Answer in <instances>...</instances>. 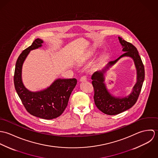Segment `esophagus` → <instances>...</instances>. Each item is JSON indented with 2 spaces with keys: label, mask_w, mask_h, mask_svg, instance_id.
<instances>
[{
  "label": "esophagus",
  "mask_w": 158,
  "mask_h": 158,
  "mask_svg": "<svg viewBox=\"0 0 158 158\" xmlns=\"http://www.w3.org/2000/svg\"><path fill=\"white\" fill-rule=\"evenodd\" d=\"M86 81H87V78H86V77H85V76L81 77V78H80V81H81V82Z\"/></svg>",
  "instance_id": "obj_1"
}]
</instances>
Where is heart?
Returning a JSON list of instances; mask_svg holds the SVG:
<instances>
[{
	"label": "heart",
	"mask_w": 158,
	"mask_h": 158,
	"mask_svg": "<svg viewBox=\"0 0 158 158\" xmlns=\"http://www.w3.org/2000/svg\"><path fill=\"white\" fill-rule=\"evenodd\" d=\"M87 57H88V56H87Z\"/></svg>",
	"instance_id": "b5f03b06"
}]
</instances>
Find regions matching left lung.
Listing matches in <instances>:
<instances>
[{
  "label": "left lung",
  "mask_w": 158,
  "mask_h": 158,
  "mask_svg": "<svg viewBox=\"0 0 158 158\" xmlns=\"http://www.w3.org/2000/svg\"><path fill=\"white\" fill-rule=\"evenodd\" d=\"M118 38L122 47V51L125 53L115 60L109 62L102 70L95 72L91 77L96 106L102 112L111 115L127 111L135 104L145 78L144 66L137 48L122 38ZM123 57H130L134 60L136 69V82L130 94L124 97H117L113 96L107 89L104 83V74L108 69Z\"/></svg>",
  "instance_id": "8db88e82"
}]
</instances>
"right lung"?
<instances>
[{
    "label": "right lung",
    "mask_w": 158,
    "mask_h": 158,
    "mask_svg": "<svg viewBox=\"0 0 158 158\" xmlns=\"http://www.w3.org/2000/svg\"><path fill=\"white\" fill-rule=\"evenodd\" d=\"M43 43V40L38 38L21 53L16 63L14 83L27 111L35 117L50 120L59 117L64 112L77 80L75 78H58L47 88L36 92L25 88L22 78L23 64L30 52L41 47Z\"/></svg>",
    "instance_id": "right-lung-1"
}]
</instances>
